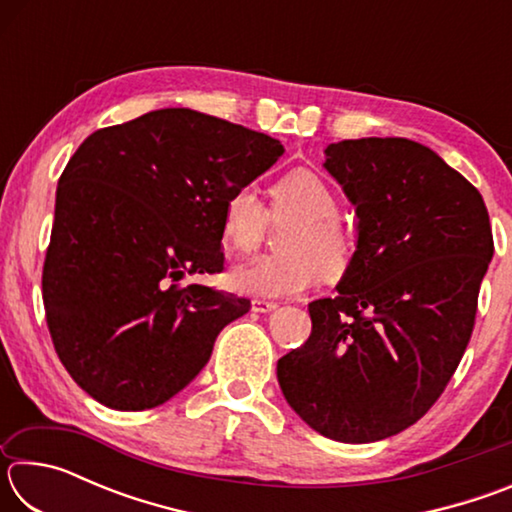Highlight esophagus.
Listing matches in <instances>:
<instances>
[{
	"label": "esophagus",
	"mask_w": 512,
	"mask_h": 512,
	"mask_svg": "<svg viewBox=\"0 0 512 512\" xmlns=\"http://www.w3.org/2000/svg\"><path fill=\"white\" fill-rule=\"evenodd\" d=\"M250 307H253V311H257V314H268V311L277 309V302H273V300H262V298H255L253 302H250Z\"/></svg>",
	"instance_id": "esophagus-1"
}]
</instances>
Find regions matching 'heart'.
Wrapping results in <instances>:
<instances>
[{"instance_id": "obj_1", "label": "heart", "mask_w": 512, "mask_h": 512, "mask_svg": "<svg viewBox=\"0 0 512 512\" xmlns=\"http://www.w3.org/2000/svg\"><path fill=\"white\" fill-rule=\"evenodd\" d=\"M271 216L277 223L293 221L280 241L284 253L232 268L228 275L232 289L246 296L287 298L316 284L323 271L336 277L348 268L352 244L339 223V196L318 173L293 169L277 180L271 187ZM266 228L268 212L255 189L239 187L225 198L221 237L230 253H255Z\"/></svg>"}]
</instances>
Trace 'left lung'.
<instances>
[{
    "mask_svg": "<svg viewBox=\"0 0 512 512\" xmlns=\"http://www.w3.org/2000/svg\"><path fill=\"white\" fill-rule=\"evenodd\" d=\"M323 167L357 212V250L277 381L320 436L375 443L418 422L461 363L492 228L479 189L413 140L329 144Z\"/></svg>",
    "mask_w": 512,
    "mask_h": 512,
    "instance_id": "left-lung-1",
    "label": "left lung"
}]
</instances>
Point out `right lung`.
I'll use <instances>...</instances> for the list:
<instances>
[{
	"instance_id": "obj_1",
	"label": "right lung",
	"mask_w": 512,
	"mask_h": 512,
	"mask_svg": "<svg viewBox=\"0 0 512 512\" xmlns=\"http://www.w3.org/2000/svg\"><path fill=\"white\" fill-rule=\"evenodd\" d=\"M284 153L280 140L189 108L101 128L69 158L42 268L51 341L108 409L183 391L250 300L185 275L219 273L225 198Z\"/></svg>"
}]
</instances>
